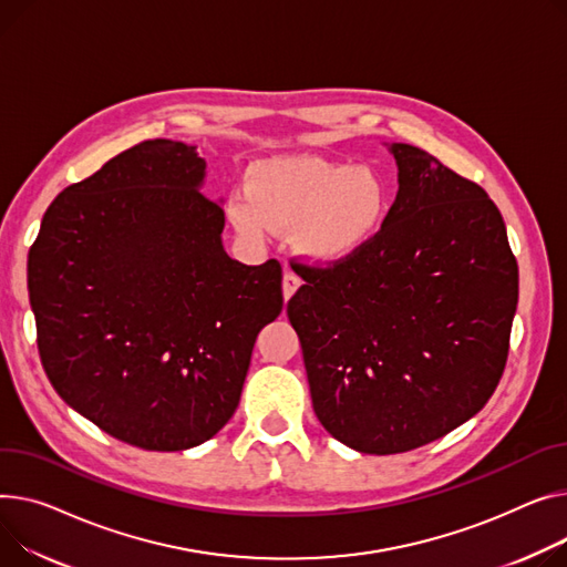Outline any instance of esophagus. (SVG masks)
Returning <instances> with one entry per match:
<instances>
[{
  "label": "esophagus",
  "instance_id": "esophagus-1",
  "mask_svg": "<svg viewBox=\"0 0 567 567\" xmlns=\"http://www.w3.org/2000/svg\"><path fill=\"white\" fill-rule=\"evenodd\" d=\"M298 287H300V278L293 271L285 269V278H282V296H285V300H289L296 293Z\"/></svg>",
  "mask_w": 567,
  "mask_h": 567
}]
</instances>
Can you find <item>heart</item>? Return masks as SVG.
<instances>
[{"label":"heart","instance_id":"obj_1","mask_svg":"<svg viewBox=\"0 0 567 567\" xmlns=\"http://www.w3.org/2000/svg\"><path fill=\"white\" fill-rule=\"evenodd\" d=\"M244 192L246 198H233L228 207L244 237L291 233L293 248L323 267L362 252L392 209L390 184L379 171L315 155L252 164Z\"/></svg>","mask_w":567,"mask_h":567}]
</instances>
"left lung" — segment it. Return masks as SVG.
I'll return each mask as SVG.
<instances>
[{"label": "left lung", "instance_id": "left-lung-1", "mask_svg": "<svg viewBox=\"0 0 567 567\" xmlns=\"http://www.w3.org/2000/svg\"><path fill=\"white\" fill-rule=\"evenodd\" d=\"M399 192L355 257L306 267L287 303L321 426L390 456L458 429L508 358L517 261L483 188L426 150L392 143Z\"/></svg>", "mask_w": 567, "mask_h": 567}]
</instances>
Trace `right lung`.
Here are the masks:
<instances>
[{
    "instance_id": "right-lung-1",
    "label": "right lung",
    "mask_w": 567,
    "mask_h": 567,
    "mask_svg": "<svg viewBox=\"0 0 567 567\" xmlns=\"http://www.w3.org/2000/svg\"><path fill=\"white\" fill-rule=\"evenodd\" d=\"M203 179L196 147L143 141L63 188L27 259L52 388L147 451L198 446L230 422L255 339L282 312L280 264L225 252Z\"/></svg>"
}]
</instances>
